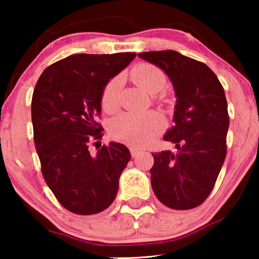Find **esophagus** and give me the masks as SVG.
Masks as SVG:
<instances>
[{"instance_id":"obj_1","label":"esophagus","mask_w":259,"mask_h":259,"mask_svg":"<svg viewBox=\"0 0 259 259\" xmlns=\"http://www.w3.org/2000/svg\"><path fill=\"white\" fill-rule=\"evenodd\" d=\"M139 153H141V150L140 148H137V147H131V154H132L133 158H136L137 155H139Z\"/></svg>"}]
</instances>
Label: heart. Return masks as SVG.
<instances>
[{"instance_id":"obj_1","label":"heart","mask_w":259,"mask_h":259,"mask_svg":"<svg viewBox=\"0 0 259 259\" xmlns=\"http://www.w3.org/2000/svg\"><path fill=\"white\" fill-rule=\"evenodd\" d=\"M134 82L148 94H157L166 84V75L160 68L151 63H140L131 72ZM122 77L114 76L106 83L101 94V106L106 112H113L119 106L120 88ZM166 120L159 112H147L143 114L122 113L109 123V132L116 140L132 145L144 146L165 128Z\"/></svg>"}]
</instances>
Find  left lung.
<instances>
[{"instance_id": "1", "label": "left lung", "mask_w": 259, "mask_h": 259, "mask_svg": "<svg viewBox=\"0 0 259 259\" xmlns=\"http://www.w3.org/2000/svg\"><path fill=\"white\" fill-rule=\"evenodd\" d=\"M165 72L175 88L173 121L164 136L177 152L153 153L151 184L160 203L175 210L199 206L213 189L226 157L228 102L218 77L203 62L176 51L138 54Z\"/></svg>"}]
</instances>
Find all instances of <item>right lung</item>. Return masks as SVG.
<instances>
[{
	"label": "right lung",
	"instance_id": "right-lung-1",
	"mask_svg": "<svg viewBox=\"0 0 259 259\" xmlns=\"http://www.w3.org/2000/svg\"><path fill=\"white\" fill-rule=\"evenodd\" d=\"M136 55L67 56L46 68L35 86L31 122L42 175L59 203L73 213H99L118 193L130 150L114 141L97 154L88 147L102 137L95 118L101 113L104 87Z\"/></svg>",
	"mask_w": 259,
	"mask_h": 259
}]
</instances>
